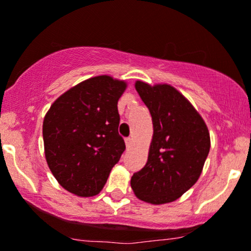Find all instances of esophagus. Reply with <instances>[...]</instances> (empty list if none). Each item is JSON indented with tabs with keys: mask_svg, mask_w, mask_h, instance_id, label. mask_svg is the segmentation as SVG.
Segmentation results:
<instances>
[{
	"mask_svg": "<svg viewBox=\"0 0 251 251\" xmlns=\"http://www.w3.org/2000/svg\"><path fill=\"white\" fill-rule=\"evenodd\" d=\"M125 143H126V148H127V149H130V148L132 147V138H126Z\"/></svg>",
	"mask_w": 251,
	"mask_h": 251,
	"instance_id": "obj_1",
	"label": "esophagus"
}]
</instances>
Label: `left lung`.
Listing matches in <instances>:
<instances>
[{"instance_id": "left-lung-1", "label": "left lung", "mask_w": 251, "mask_h": 251, "mask_svg": "<svg viewBox=\"0 0 251 251\" xmlns=\"http://www.w3.org/2000/svg\"><path fill=\"white\" fill-rule=\"evenodd\" d=\"M134 86L151 114L154 133L146 166L133 174L131 188L144 202H173L199 180L210 149L209 131L173 86L141 80Z\"/></svg>"}]
</instances>
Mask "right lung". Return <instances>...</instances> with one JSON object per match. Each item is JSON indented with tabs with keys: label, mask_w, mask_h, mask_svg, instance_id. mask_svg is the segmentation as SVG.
<instances>
[{
	"label": "right lung",
	"mask_w": 251,
	"mask_h": 251,
	"mask_svg": "<svg viewBox=\"0 0 251 251\" xmlns=\"http://www.w3.org/2000/svg\"><path fill=\"white\" fill-rule=\"evenodd\" d=\"M127 84L110 75L81 81L51 104L43 121L44 152L52 176L80 197L100 194L120 160L118 101Z\"/></svg>",
	"instance_id": "obj_1"
}]
</instances>
